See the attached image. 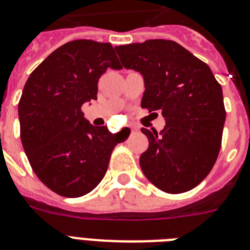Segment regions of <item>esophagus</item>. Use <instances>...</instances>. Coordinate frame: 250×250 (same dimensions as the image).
Here are the masks:
<instances>
[{"label":"esophagus","mask_w":250,"mask_h":250,"mask_svg":"<svg viewBox=\"0 0 250 250\" xmlns=\"http://www.w3.org/2000/svg\"><path fill=\"white\" fill-rule=\"evenodd\" d=\"M129 128H131V131H132V132L137 131V128H136V127H129Z\"/></svg>","instance_id":"obj_1"}]
</instances>
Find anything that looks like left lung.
Masks as SVG:
<instances>
[{
    "label": "left lung",
    "mask_w": 250,
    "mask_h": 250,
    "mask_svg": "<svg viewBox=\"0 0 250 250\" xmlns=\"http://www.w3.org/2000/svg\"><path fill=\"white\" fill-rule=\"evenodd\" d=\"M115 52L122 66L144 77L142 108L165 119L160 132L141 129L148 138L140 156L145 177L167 193L193 189L208 175L221 147V85L205 62L173 41L150 39Z\"/></svg>",
    "instance_id": "8db88e82"
}]
</instances>
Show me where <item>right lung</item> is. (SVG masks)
<instances>
[{
	"mask_svg": "<svg viewBox=\"0 0 250 250\" xmlns=\"http://www.w3.org/2000/svg\"><path fill=\"white\" fill-rule=\"evenodd\" d=\"M122 66L110 43L80 39L50 53L29 76L19 102L20 137L42 183L60 196L81 197L102 182L110 154L125 140L83 117L98 81Z\"/></svg>",
	"mask_w": 250,
	"mask_h": 250,
	"instance_id": "right-lung-1",
	"label": "right lung"
}]
</instances>
